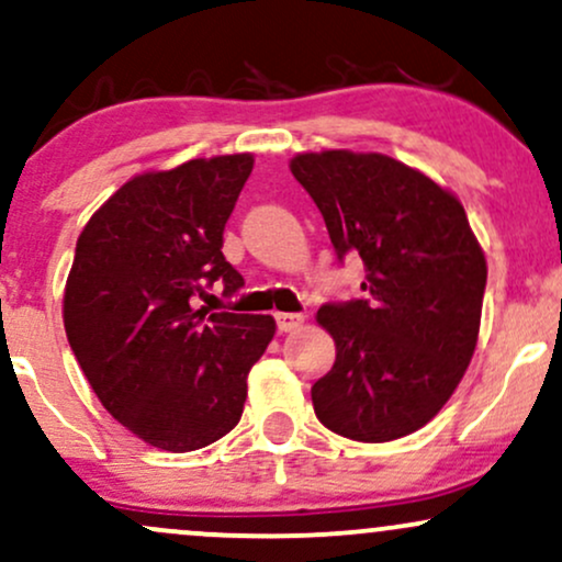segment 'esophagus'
Returning <instances> with one entry per match:
<instances>
[{
    "mask_svg": "<svg viewBox=\"0 0 562 562\" xmlns=\"http://www.w3.org/2000/svg\"><path fill=\"white\" fill-rule=\"evenodd\" d=\"M274 319H277V330H280V333H290V330H295V327H301L303 314L277 312V314H274Z\"/></svg>",
    "mask_w": 562,
    "mask_h": 562,
    "instance_id": "34e87169",
    "label": "esophagus"
}]
</instances>
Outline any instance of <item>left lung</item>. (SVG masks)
I'll use <instances>...</instances> for the list:
<instances>
[{
  "label": "left lung",
  "instance_id": "8db88e82",
  "mask_svg": "<svg viewBox=\"0 0 562 562\" xmlns=\"http://www.w3.org/2000/svg\"><path fill=\"white\" fill-rule=\"evenodd\" d=\"M344 261H364L362 299L317 319L335 364L312 385L319 423L353 441L415 434L465 375L481 327L486 259L465 209L434 179L378 153L325 150L290 160Z\"/></svg>",
  "mask_w": 562,
  "mask_h": 562
}]
</instances>
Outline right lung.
I'll list each match as a JSON object with an SVG mask.
<instances>
[{"mask_svg": "<svg viewBox=\"0 0 562 562\" xmlns=\"http://www.w3.org/2000/svg\"><path fill=\"white\" fill-rule=\"evenodd\" d=\"M250 171L243 153L142 173L76 243L68 344L102 406L150 447L195 451L229 434L274 335L269 314L195 308L214 282L224 295L245 285L222 235Z\"/></svg>", "mask_w": 562, "mask_h": 562, "instance_id": "right-lung-1", "label": "right lung"}]
</instances>
